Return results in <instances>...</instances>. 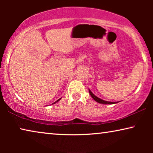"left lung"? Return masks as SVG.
<instances>
[{
    "label": "left lung",
    "mask_w": 153,
    "mask_h": 153,
    "mask_svg": "<svg viewBox=\"0 0 153 153\" xmlns=\"http://www.w3.org/2000/svg\"><path fill=\"white\" fill-rule=\"evenodd\" d=\"M89 93H90V95H91V97L93 98L94 100H95L96 102H98V103H100V104H116L117 102H107V101H104V100L100 99V98L97 97V96H95L94 94L92 93L91 91V90H89Z\"/></svg>",
    "instance_id": "1"
}]
</instances>
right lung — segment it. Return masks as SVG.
<instances>
[{"mask_svg": "<svg viewBox=\"0 0 153 153\" xmlns=\"http://www.w3.org/2000/svg\"><path fill=\"white\" fill-rule=\"evenodd\" d=\"M60 100V99H59V100H57V101H56V102H54V103H53V104H55V103H56V102H58V101H59V100Z\"/></svg>", "mask_w": 153, "mask_h": 153, "instance_id": "right-lung-1", "label": "right lung"}]
</instances>
